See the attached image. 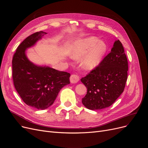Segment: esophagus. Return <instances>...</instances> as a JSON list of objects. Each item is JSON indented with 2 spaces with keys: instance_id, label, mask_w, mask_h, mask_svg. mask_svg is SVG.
<instances>
[{
  "instance_id": "obj_1",
  "label": "esophagus",
  "mask_w": 148,
  "mask_h": 148,
  "mask_svg": "<svg viewBox=\"0 0 148 148\" xmlns=\"http://www.w3.org/2000/svg\"><path fill=\"white\" fill-rule=\"evenodd\" d=\"M80 80V77L77 74H72L70 77V82L72 83H77Z\"/></svg>"
}]
</instances>
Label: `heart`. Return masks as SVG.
Here are the masks:
<instances>
[{
	"label": "heart",
	"instance_id": "1",
	"mask_svg": "<svg viewBox=\"0 0 148 148\" xmlns=\"http://www.w3.org/2000/svg\"><path fill=\"white\" fill-rule=\"evenodd\" d=\"M107 50V46L98 38L91 36L83 39L73 48L71 56L74 59H79L87 53L81 61L82 68L85 70H92L96 68L101 61Z\"/></svg>",
	"mask_w": 148,
	"mask_h": 148
}]
</instances>
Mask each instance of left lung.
I'll return each mask as SVG.
<instances>
[{
    "label": "left lung",
    "instance_id": "8db88e82",
    "mask_svg": "<svg viewBox=\"0 0 148 148\" xmlns=\"http://www.w3.org/2000/svg\"><path fill=\"white\" fill-rule=\"evenodd\" d=\"M128 60L121 42H114L111 51L81 82L87 88L83 104L90 110L110 106L121 95L128 76Z\"/></svg>",
    "mask_w": 148,
    "mask_h": 148
}]
</instances>
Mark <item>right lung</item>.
<instances>
[{"label": "right lung", "mask_w": 148, "mask_h": 148, "mask_svg": "<svg viewBox=\"0 0 148 148\" xmlns=\"http://www.w3.org/2000/svg\"><path fill=\"white\" fill-rule=\"evenodd\" d=\"M47 34L40 31L29 35L18 46L12 61L14 87L27 105L43 110L52 105L60 90L70 83V74L47 66H38L30 62L25 50Z\"/></svg>", "instance_id": "obj_1"}]
</instances>
